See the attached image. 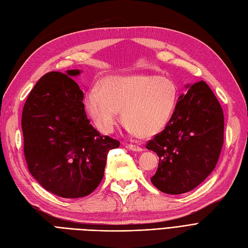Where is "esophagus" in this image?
<instances>
[{"label":"esophagus","instance_id":"esophagus-1","mask_svg":"<svg viewBox=\"0 0 248 248\" xmlns=\"http://www.w3.org/2000/svg\"><path fill=\"white\" fill-rule=\"evenodd\" d=\"M127 148L130 149L131 151H137V152H140L143 150L142 147H140L139 145H136V144H127Z\"/></svg>","mask_w":248,"mask_h":248}]
</instances>
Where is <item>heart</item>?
<instances>
[{
	"label": "heart",
	"mask_w": 248,
	"mask_h": 248,
	"mask_svg": "<svg viewBox=\"0 0 248 248\" xmlns=\"http://www.w3.org/2000/svg\"><path fill=\"white\" fill-rule=\"evenodd\" d=\"M178 91L171 79L156 75L110 76L101 88L93 85L84 96L85 108L103 133L122 121L128 131L140 138H150L169 123L176 108Z\"/></svg>",
	"instance_id": "1"
}]
</instances>
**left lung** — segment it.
I'll use <instances>...</instances> for the list:
<instances>
[{
    "label": "left lung",
    "mask_w": 248,
    "mask_h": 248,
    "mask_svg": "<svg viewBox=\"0 0 248 248\" xmlns=\"http://www.w3.org/2000/svg\"><path fill=\"white\" fill-rule=\"evenodd\" d=\"M186 88L165 129L146 144L159 157L151 183L172 195L202 184L216 167L223 145V111L210 86L202 80Z\"/></svg>",
    "instance_id": "left-lung-1"
}]
</instances>
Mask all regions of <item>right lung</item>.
<instances>
[{"instance_id":"right-lung-1","label":"right lung","mask_w":248,"mask_h":248,"mask_svg":"<svg viewBox=\"0 0 248 248\" xmlns=\"http://www.w3.org/2000/svg\"><path fill=\"white\" fill-rule=\"evenodd\" d=\"M79 74V70L46 73L30 92L22 115L29 172L46 191L63 198L84 197L95 190L108 151L120 146L90 123L83 92L71 78Z\"/></svg>"}]
</instances>
